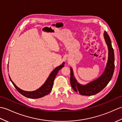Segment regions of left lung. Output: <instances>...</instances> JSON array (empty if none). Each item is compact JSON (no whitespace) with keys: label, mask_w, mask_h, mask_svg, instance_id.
Masks as SVG:
<instances>
[{"label":"left lung","mask_w":122,"mask_h":122,"mask_svg":"<svg viewBox=\"0 0 122 122\" xmlns=\"http://www.w3.org/2000/svg\"><path fill=\"white\" fill-rule=\"evenodd\" d=\"M104 39L108 48V59L105 68L101 76L86 84H81L77 82L74 76L73 69L70 67V83L74 91L82 95L91 96L101 91L111 81L114 71V53L109 36L104 31Z\"/></svg>","instance_id":"obj_1"}]
</instances>
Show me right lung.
Returning a JSON list of instances; mask_svg holds the SVG:
<instances>
[{
  "label": "right lung",
  "instance_id": "obj_1",
  "mask_svg": "<svg viewBox=\"0 0 122 122\" xmlns=\"http://www.w3.org/2000/svg\"><path fill=\"white\" fill-rule=\"evenodd\" d=\"M64 64H65V63L63 62L62 64H61L60 66L56 67V68L51 72V73L49 75V76H48V79H46V82H45V83H44L39 88V89L35 91H26L22 90L21 89H20V88L18 87L17 85L14 83V82L12 81L9 76L10 81L12 82V83L14 85V86L20 94L25 96V97L30 98H41L45 97V96L46 95H48L51 91L53 87L54 80L55 79V77L61 68H62L64 66Z\"/></svg>",
  "mask_w": 122,
  "mask_h": 122
}]
</instances>
